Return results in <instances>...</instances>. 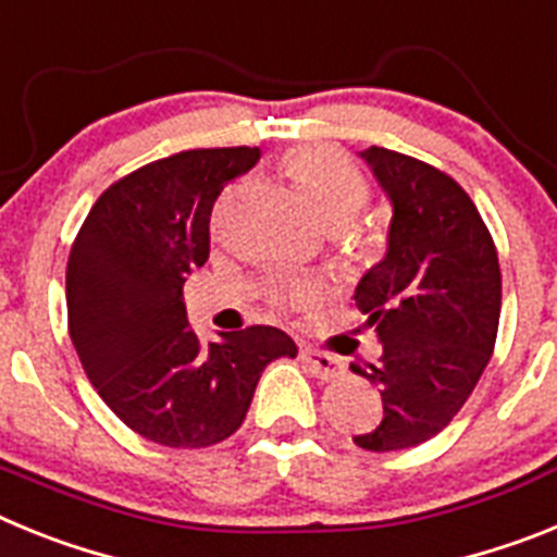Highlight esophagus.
Wrapping results in <instances>:
<instances>
[{
	"mask_svg": "<svg viewBox=\"0 0 557 557\" xmlns=\"http://www.w3.org/2000/svg\"><path fill=\"white\" fill-rule=\"evenodd\" d=\"M299 359H302V364L308 367V372H311L313 379H319V381H333V379H338L342 372H345V364H342L336 356H331V352H322V350H313V347H302V350H299Z\"/></svg>",
	"mask_w": 557,
	"mask_h": 557,
	"instance_id": "1",
	"label": "esophagus"
}]
</instances>
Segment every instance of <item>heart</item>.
Segmentation results:
<instances>
[{
    "label": "heart",
    "instance_id": "obj_1",
    "mask_svg": "<svg viewBox=\"0 0 557 557\" xmlns=\"http://www.w3.org/2000/svg\"><path fill=\"white\" fill-rule=\"evenodd\" d=\"M285 171L292 173L306 205L322 224H347L356 219V212L364 207L367 182L347 157H342L325 145H306L285 157ZM308 285H285L277 294L288 302H308L311 299Z\"/></svg>",
    "mask_w": 557,
    "mask_h": 557
}]
</instances>
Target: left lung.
Here are the masks:
<instances>
[{"label": "left lung", "instance_id": "8db88e82", "mask_svg": "<svg viewBox=\"0 0 557 557\" xmlns=\"http://www.w3.org/2000/svg\"><path fill=\"white\" fill-rule=\"evenodd\" d=\"M393 205L386 255L356 285L381 359L352 372L379 386L384 418L352 443L398 451L451 423L491 361L502 311L499 255L468 193L389 148L359 153Z\"/></svg>", "mask_w": 557, "mask_h": 557}]
</instances>
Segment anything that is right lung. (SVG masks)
Returning <instances> with one entry per match:
<instances>
[{"mask_svg": "<svg viewBox=\"0 0 557 557\" xmlns=\"http://www.w3.org/2000/svg\"><path fill=\"white\" fill-rule=\"evenodd\" d=\"M260 148H198L145 164L95 201L66 263L70 336L100 398L128 429L168 448H207L235 434L260 372L294 359L269 325L201 345L185 280L210 258V215Z\"/></svg>", "mask_w": 557, "mask_h": 557, "instance_id": "add662e5", "label": "right lung"}]
</instances>
